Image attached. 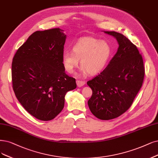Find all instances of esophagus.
Returning a JSON list of instances; mask_svg holds the SVG:
<instances>
[{
  "instance_id": "obj_1",
  "label": "esophagus",
  "mask_w": 158,
  "mask_h": 158,
  "mask_svg": "<svg viewBox=\"0 0 158 158\" xmlns=\"http://www.w3.org/2000/svg\"><path fill=\"white\" fill-rule=\"evenodd\" d=\"M76 83H77V85L78 87H81L85 84V81H83L81 80H77L76 81Z\"/></svg>"
}]
</instances>
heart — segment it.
I'll use <instances>...</instances> for the list:
<instances>
[{
    "instance_id": "b5f03b06",
    "label": "heart",
    "mask_w": 158,
    "mask_h": 158,
    "mask_svg": "<svg viewBox=\"0 0 158 158\" xmlns=\"http://www.w3.org/2000/svg\"><path fill=\"white\" fill-rule=\"evenodd\" d=\"M72 51H64L62 62L64 69L72 73L81 60V73L96 75L106 68L112 55V48L105 40L92 36L79 38L72 47Z\"/></svg>"
}]
</instances>
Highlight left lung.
<instances>
[{
  "mask_svg": "<svg viewBox=\"0 0 158 158\" xmlns=\"http://www.w3.org/2000/svg\"><path fill=\"white\" fill-rule=\"evenodd\" d=\"M118 43L117 52L100 74L87 82L92 90L88 101L92 113L99 119L118 117L129 109L141 89L144 76L143 57L123 34L104 31Z\"/></svg>",
  "mask_w": 158,
  "mask_h": 158,
  "instance_id": "obj_1",
  "label": "left lung"
}]
</instances>
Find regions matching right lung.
I'll use <instances>...</instances> for the list:
<instances>
[{
    "label": "right lung",
    "instance_id": "1",
    "mask_svg": "<svg viewBox=\"0 0 158 158\" xmlns=\"http://www.w3.org/2000/svg\"><path fill=\"white\" fill-rule=\"evenodd\" d=\"M66 38L59 28L36 31L13 58L11 79L15 96L28 113L40 120L55 118L64 108L66 92L77 86L62 62Z\"/></svg>",
    "mask_w": 158,
    "mask_h": 158
}]
</instances>
